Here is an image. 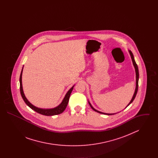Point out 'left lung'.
Returning a JSON list of instances; mask_svg holds the SVG:
<instances>
[{"mask_svg":"<svg viewBox=\"0 0 158 158\" xmlns=\"http://www.w3.org/2000/svg\"><path fill=\"white\" fill-rule=\"evenodd\" d=\"M129 53H130V56H131V60H132V61H133V65H134V67L135 68V75H136V86H135V94H134V95H133V98L131 99V101L130 102V103L128 104L127 106L133 101V100L135 99V96H136V94H137V90H138V86H139V84H138V83H139V73L138 66H137V64H136V63H135V59H134V56H133V53H132V52H131L130 50H129ZM89 105H90V107L92 108V109L93 110H94L95 111L97 112V113H100V114H106V115H113V114H106V113L100 112V111H99L98 110H96L91 105L89 102ZM126 107H127V106H126Z\"/></svg>","mask_w":158,"mask_h":158,"instance_id":"obj_1","label":"left lung"}]
</instances>
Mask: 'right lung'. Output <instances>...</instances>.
<instances>
[{"mask_svg":"<svg viewBox=\"0 0 158 158\" xmlns=\"http://www.w3.org/2000/svg\"><path fill=\"white\" fill-rule=\"evenodd\" d=\"M23 69L20 75V77H19V82H20V92H21V95L23 97V99L24 101V102L26 103V104L28 105L29 107H30L33 110H34L35 111H36L37 113L41 114L42 115H44L47 116H52V115H58L60 114L61 113H63L64 110L66 109V106L68 104V102L69 100V98L71 94V92L73 89V86L68 91L66 94V95H65L64 98L63 99V101L61 102V103L58 106L54 108H51V109H42V108H39L31 104L30 102L27 100V99L25 97L23 92V85H22V74H23Z\"/></svg>","mask_w":158,"mask_h":158,"instance_id":"right-lung-1","label":"right lung"}]
</instances>
